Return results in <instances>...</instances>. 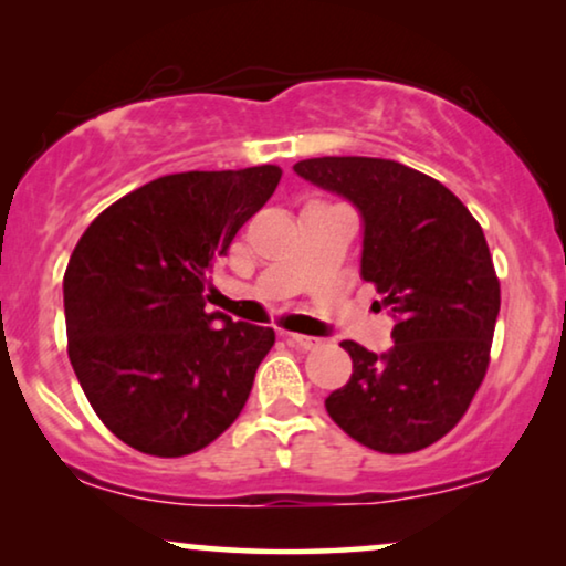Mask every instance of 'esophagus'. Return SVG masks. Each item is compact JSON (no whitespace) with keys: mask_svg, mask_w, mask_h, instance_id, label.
Listing matches in <instances>:
<instances>
[{"mask_svg":"<svg viewBox=\"0 0 566 566\" xmlns=\"http://www.w3.org/2000/svg\"><path fill=\"white\" fill-rule=\"evenodd\" d=\"M284 339H287V345L303 347V349H313L321 345V339H316V336H305V334H284Z\"/></svg>","mask_w":566,"mask_h":566,"instance_id":"34e87169","label":"esophagus"}]
</instances>
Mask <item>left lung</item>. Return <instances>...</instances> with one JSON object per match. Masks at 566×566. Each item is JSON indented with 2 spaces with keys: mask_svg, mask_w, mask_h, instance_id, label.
Returning a JSON list of instances; mask_svg holds the SVG:
<instances>
[{
  "mask_svg": "<svg viewBox=\"0 0 566 566\" xmlns=\"http://www.w3.org/2000/svg\"><path fill=\"white\" fill-rule=\"evenodd\" d=\"M300 177L360 211V276L384 295L395 347L342 342L353 376L326 397L363 447L410 454L460 423L481 386L502 292L481 224L423 171L370 156L297 161Z\"/></svg>",
  "mask_w": 566,
  "mask_h": 566,
  "instance_id": "obj_1",
  "label": "left lung"
}]
</instances>
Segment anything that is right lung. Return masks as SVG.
<instances>
[{
	"label": "right lung",
	"mask_w": 566,
	"mask_h": 566,
	"mask_svg": "<svg viewBox=\"0 0 566 566\" xmlns=\"http://www.w3.org/2000/svg\"><path fill=\"white\" fill-rule=\"evenodd\" d=\"M274 164L180 171L98 213L64 271L67 355L102 423L127 447L185 457L230 428L274 328L206 313V276L274 196Z\"/></svg>",
	"instance_id": "right-lung-1"
}]
</instances>
